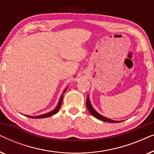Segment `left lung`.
<instances>
[{"instance_id":"left-lung-1","label":"left lung","mask_w":154,"mask_h":154,"mask_svg":"<svg viewBox=\"0 0 154 154\" xmlns=\"http://www.w3.org/2000/svg\"><path fill=\"white\" fill-rule=\"evenodd\" d=\"M86 106H87V108L88 109V111H90V113L93 116L96 117L97 119L101 120V121H103L104 122H108V123H120V121H113V120H111L109 119H107L106 117L102 116V115H100V113H98L97 111L94 110V109L92 108L91 104H90L89 97H87V100H86Z\"/></svg>"}]
</instances>
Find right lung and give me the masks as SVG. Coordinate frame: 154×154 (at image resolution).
<instances>
[{"instance_id": "1", "label": "right lung", "mask_w": 154, "mask_h": 154, "mask_svg": "<svg viewBox=\"0 0 154 154\" xmlns=\"http://www.w3.org/2000/svg\"><path fill=\"white\" fill-rule=\"evenodd\" d=\"M66 88L64 90V92H63V93H64L65 91H66ZM62 100H63V94L62 96H61L60 97V100L59 101V103L57 104V106H56V108L54 109L53 111H50L49 113H45V114H43V115H40V116H27V115H25L26 116L29 117V118H31V119H43V118H47V117H49V116H51L55 114L58 112L59 109H60L61 106H62Z\"/></svg>"}]
</instances>
